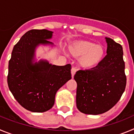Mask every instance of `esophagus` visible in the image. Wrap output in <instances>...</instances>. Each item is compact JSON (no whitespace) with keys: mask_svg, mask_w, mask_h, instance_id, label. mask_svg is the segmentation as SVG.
Here are the masks:
<instances>
[{"mask_svg":"<svg viewBox=\"0 0 134 134\" xmlns=\"http://www.w3.org/2000/svg\"><path fill=\"white\" fill-rule=\"evenodd\" d=\"M71 76H72V78H73L74 77L75 74L76 73V69L75 67H72L71 70Z\"/></svg>","mask_w":134,"mask_h":134,"instance_id":"34e87169","label":"esophagus"}]
</instances>
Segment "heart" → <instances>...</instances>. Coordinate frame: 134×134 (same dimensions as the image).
Instances as JSON below:
<instances>
[{"mask_svg":"<svg viewBox=\"0 0 134 134\" xmlns=\"http://www.w3.org/2000/svg\"><path fill=\"white\" fill-rule=\"evenodd\" d=\"M69 51L74 57H80L79 65L86 69L98 67L105 56V49L103 45L86 40L76 41L70 44Z\"/></svg>","mask_w":134,"mask_h":134,"instance_id":"obj_1","label":"heart"}]
</instances>
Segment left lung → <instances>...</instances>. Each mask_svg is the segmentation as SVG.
<instances>
[{"label":"left lung","mask_w":134,"mask_h":134,"mask_svg":"<svg viewBox=\"0 0 134 134\" xmlns=\"http://www.w3.org/2000/svg\"><path fill=\"white\" fill-rule=\"evenodd\" d=\"M107 55L99 65L90 70L78 71L76 103L81 112L98 115L108 111L118 103L125 91L126 76L123 48L105 37Z\"/></svg>","instance_id":"obj_1"}]
</instances>
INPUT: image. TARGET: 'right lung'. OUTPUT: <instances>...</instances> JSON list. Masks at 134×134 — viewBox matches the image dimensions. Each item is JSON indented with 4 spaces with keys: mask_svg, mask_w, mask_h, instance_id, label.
Masks as SVG:
<instances>
[{
    "mask_svg": "<svg viewBox=\"0 0 134 134\" xmlns=\"http://www.w3.org/2000/svg\"><path fill=\"white\" fill-rule=\"evenodd\" d=\"M53 33L47 29L27 31L14 46L8 62L9 90L20 105L32 112L52 108L57 91L71 79L70 64L57 66L47 60L35 61L37 47L53 46L49 41Z\"/></svg>",
    "mask_w": 134,
    "mask_h": 134,
    "instance_id": "right-lung-1",
    "label": "right lung"
}]
</instances>
